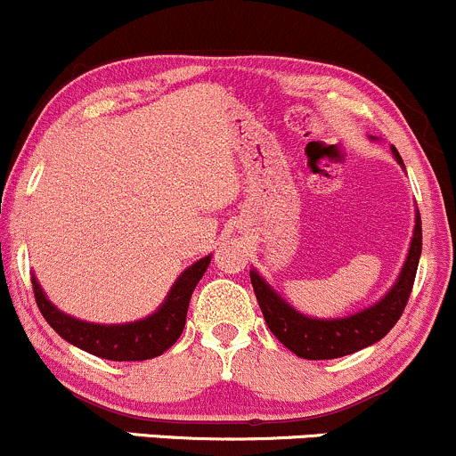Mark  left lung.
<instances>
[{"label":"left lung","mask_w":456,"mask_h":456,"mask_svg":"<svg viewBox=\"0 0 456 456\" xmlns=\"http://www.w3.org/2000/svg\"><path fill=\"white\" fill-rule=\"evenodd\" d=\"M396 161L403 166L401 155L392 148ZM422 252V222L420 213H416V230H413L411 248H409L405 267L398 275L396 284L392 286L379 304L346 316V319L319 321L299 314L275 293L271 286L260 278L256 271H249L256 299L263 310L269 330L286 349L304 360H334V357L351 355V353L375 345L387 331L396 325L405 310L409 295H411L413 280H416L418 260Z\"/></svg>","instance_id":"left-lung-1"}]
</instances>
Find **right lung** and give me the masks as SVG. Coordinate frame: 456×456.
Instances as JSON below:
<instances>
[{"label":"right lung","mask_w":456,"mask_h":456,"mask_svg":"<svg viewBox=\"0 0 456 456\" xmlns=\"http://www.w3.org/2000/svg\"><path fill=\"white\" fill-rule=\"evenodd\" d=\"M208 263H211V256L198 260L187 271H183L161 308L148 319L135 321V323L94 325L86 323V321H77L55 308L45 297L36 278H32L36 305H38L45 321L70 345L79 346V349L88 351L96 357H103V360L144 362L161 355L163 351L170 349L174 342L181 338L183 327H185L187 321L189 299H191L193 289L200 282Z\"/></svg>","instance_id":"right-lung-1"}]
</instances>
